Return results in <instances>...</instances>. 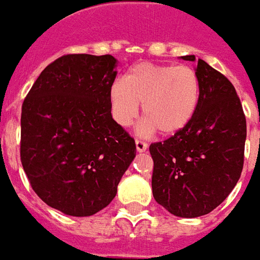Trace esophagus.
<instances>
[{"instance_id": "obj_1", "label": "esophagus", "mask_w": 260, "mask_h": 260, "mask_svg": "<svg viewBox=\"0 0 260 260\" xmlns=\"http://www.w3.org/2000/svg\"><path fill=\"white\" fill-rule=\"evenodd\" d=\"M135 145L138 152H145V150L148 149V143L145 142V141H141V139H136Z\"/></svg>"}]
</instances>
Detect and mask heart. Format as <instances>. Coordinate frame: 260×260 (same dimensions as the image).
<instances>
[{"label": "heart", "mask_w": 260, "mask_h": 260, "mask_svg": "<svg viewBox=\"0 0 260 260\" xmlns=\"http://www.w3.org/2000/svg\"><path fill=\"white\" fill-rule=\"evenodd\" d=\"M200 97L201 84L194 69L152 61L134 64L108 92L111 115L118 125L134 124L142 103L143 129L156 128L163 135H173L193 119Z\"/></svg>", "instance_id": "heart-1"}]
</instances>
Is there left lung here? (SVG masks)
Masks as SVG:
<instances>
[{
	"mask_svg": "<svg viewBox=\"0 0 260 260\" xmlns=\"http://www.w3.org/2000/svg\"><path fill=\"white\" fill-rule=\"evenodd\" d=\"M194 61L193 54L183 56ZM201 97L196 115L173 136L149 146L152 191L169 212L196 218L224 201L244 168L246 118L235 87L199 59Z\"/></svg>",
	"mask_w": 260,
	"mask_h": 260,
	"instance_id": "obj_1",
	"label": "left lung"
}]
</instances>
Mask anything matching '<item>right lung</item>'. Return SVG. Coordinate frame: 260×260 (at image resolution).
<instances>
[{
  "mask_svg": "<svg viewBox=\"0 0 260 260\" xmlns=\"http://www.w3.org/2000/svg\"><path fill=\"white\" fill-rule=\"evenodd\" d=\"M115 66L111 54H64L23 100L22 168L39 199L67 215L108 206L136 155L134 138L111 115Z\"/></svg>",
  "mask_w": 260,
  "mask_h": 260,
  "instance_id": "add662e5",
  "label": "right lung"
}]
</instances>
